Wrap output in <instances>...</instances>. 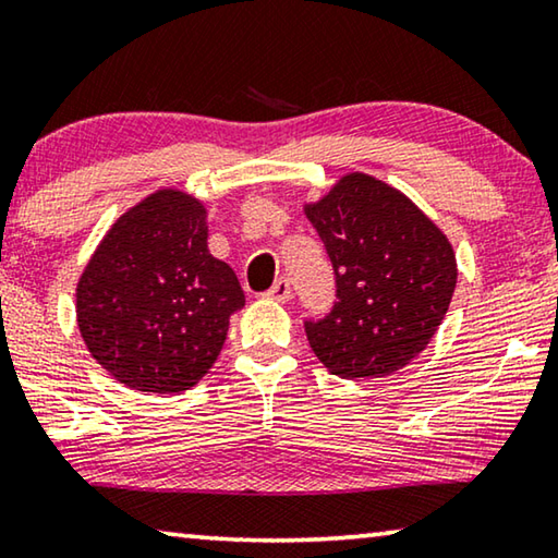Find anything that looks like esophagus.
<instances>
[{"label":"esophagus","mask_w":558,"mask_h":558,"mask_svg":"<svg viewBox=\"0 0 558 558\" xmlns=\"http://www.w3.org/2000/svg\"><path fill=\"white\" fill-rule=\"evenodd\" d=\"M268 298L270 300H278V303H288L290 300V282L288 278H278L272 282V288L268 290Z\"/></svg>","instance_id":"obj_1"}]
</instances>
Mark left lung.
<instances>
[{
    "instance_id": "left-lung-1",
    "label": "left lung",
    "mask_w": 558,
    "mask_h": 558,
    "mask_svg": "<svg viewBox=\"0 0 558 558\" xmlns=\"http://www.w3.org/2000/svg\"><path fill=\"white\" fill-rule=\"evenodd\" d=\"M305 216L323 238L338 303L305 332L327 373L385 377L435 338L457 288V258L402 191L367 173H344Z\"/></svg>"
}]
</instances>
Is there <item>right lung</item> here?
<instances>
[{"label": "right lung", "instance_id": "right-lung-1", "mask_svg": "<svg viewBox=\"0 0 558 558\" xmlns=\"http://www.w3.org/2000/svg\"><path fill=\"white\" fill-rule=\"evenodd\" d=\"M206 218L191 193L156 191L106 231L78 278V332L131 390L181 395L198 385L245 305L231 265L208 251Z\"/></svg>", "mask_w": 558, "mask_h": 558}]
</instances>
